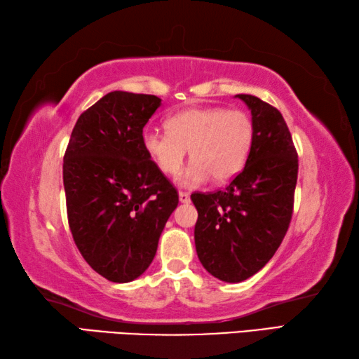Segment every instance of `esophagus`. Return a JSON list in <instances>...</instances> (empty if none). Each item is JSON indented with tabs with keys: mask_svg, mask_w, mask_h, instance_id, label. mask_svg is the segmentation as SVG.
<instances>
[{
	"mask_svg": "<svg viewBox=\"0 0 359 359\" xmlns=\"http://www.w3.org/2000/svg\"><path fill=\"white\" fill-rule=\"evenodd\" d=\"M179 201H180V202H190V193L180 191V193H179Z\"/></svg>",
	"mask_w": 359,
	"mask_h": 359,
	"instance_id": "esophagus-1",
	"label": "esophagus"
}]
</instances>
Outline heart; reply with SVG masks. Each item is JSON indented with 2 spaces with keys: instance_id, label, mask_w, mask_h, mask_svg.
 I'll return each mask as SVG.
<instances>
[{
  "instance_id": "obj_1",
  "label": "heart",
  "mask_w": 359,
  "mask_h": 359,
  "mask_svg": "<svg viewBox=\"0 0 359 359\" xmlns=\"http://www.w3.org/2000/svg\"><path fill=\"white\" fill-rule=\"evenodd\" d=\"M254 142L250 114L223 107L188 108L166 119V130H146L142 146L160 171L172 177L184 166L190 149L191 163L180 175L182 185L196 187L213 180L226 184L242 172Z\"/></svg>"
}]
</instances>
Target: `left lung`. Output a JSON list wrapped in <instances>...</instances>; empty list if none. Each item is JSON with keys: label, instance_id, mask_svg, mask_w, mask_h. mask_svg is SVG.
I'll use <instances>...</instances> for the list:
<instances>
[{"label": "left lung", "instance_id": "8db88e82", "mask_svg": "<svg viewBox=\"0 0 359 359\" xmlns=\"http://www.w3.org/2000/svg\"><path fill=\"white\" fill-rule=\"evenodd\" d=\"M254 142L245 168L224 190L194 193V245L204 269L226 283H242L275 256L293 212L298 155L283 114L250 94Z\"/></svg>", "mask_w": 359, "mask_h": 359}]
</instances>
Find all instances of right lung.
I'll return each instance as SVG.
<instances>
[{
  "mask_svg": "<svg viewBox=\"0 0 359 359\" xmlns=\"http://www.w3.org/2000/svg\"><path fill=\"white\" fill-rule=\"evenodd\" d=\"M157 95L113 90L72 130L62 179L74 242L113 283H130L152 264L179 194L142 146Z\"/></svg>",
  "mask_w": 359,
  "mask_h": 359,
  "instance_id": "obj_1",
  "label": "right lung"
}]
</instances>
